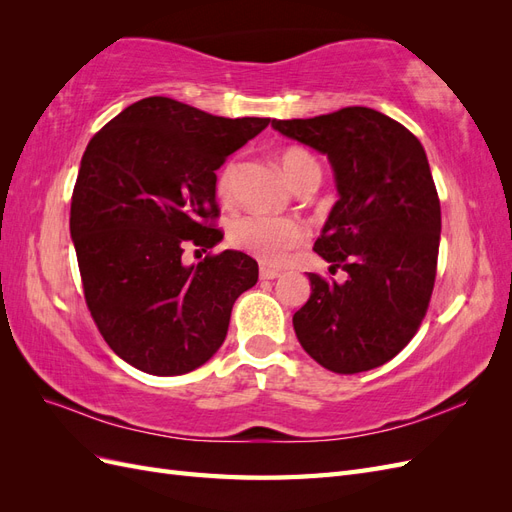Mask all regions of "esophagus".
Here are the masks:
<instances>
[{
  "mask_svg": "<svg viewBox=\"0 0 512 512\" xmlns=\"http://www.w3.org/2000/svg\"><path fill=\"white\" fill-rule=\"evenodd\" d=\"M282 273L275 271V269H269V267H260V280H277Z\"/></svg>",
  "mask_w": 512,
  "mask_h": 512,
  "instance_id": "obj_1",
  "label": "esophagus"
}]
</instances>
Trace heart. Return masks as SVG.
Returning <instances> with one entry per match:
<instances>
[{"label":"heart","mask_w":512,"mask_h":512,"mask_svg":"<svg viewBox=\"0 0 512 512\" xmlns=\"http://www.w3.org/2000/svg\"><path fill=\"white\" fill-rule=\"evenodd\" d=\"M280 166L286 179L299 190L301 185L320 181L318 160L303 147H288L282 151ZM237 164L230 162L218 179V198L230 203L235 196ZM305 239V228L290 218H265V215H245L228 230V241L237 250L254 256L265 265H282L288 254Z\"/></svg>","instance_id":"obj_1"}]
</instances>
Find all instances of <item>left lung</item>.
Segmentation results:
<instances>
[{
  "label": "left lung",
  "instance_id": "obj_1",
  "mask_svg": "<svg viewBox=\"0 0 512 512\" xmlns=\"http://www.w3.org/2000/svg\"><path fill=\"white\" fill-rule=\"evenodd\" d=\"M271 126L329 158L339 198L314 250L348 273L342 284L307 273L312 294L292 316L294 333L335 374L380 367L414 337L436 282L442 220L427 153L365 106Z\"/></svg>",
  "mask_w": 512,
  "mask_h": 512
}]
</instances>
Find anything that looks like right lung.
<instances>
[{"label":"right lung","mask_w":512,"mask_h":512,"mask_svg":"<svg viewBox=\"0 0 512 512\" xmlns=\"http://www.w3.org/2000/svg\"><path fill=\"white\" fill-rule=\"evenodd\" d=\"M170 98L138 100L91 138L76 177L70 237L85 301L111 350L151 376L205 365L226 339L232 305L258 282L237 250L183 265L222 230L215 183L224 160L269 126Z\"/></svg>","instance_id":"obj_1"}]
</instances>
